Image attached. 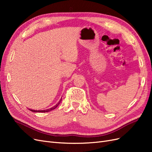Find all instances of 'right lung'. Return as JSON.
I'll use <instances>...</instances> for the list:
<instances>
[{
    "label": "right lung",
    "mask_w": 152,
    "mask_h": 152,
    "mask_svg": "<svg viewBox=\"0 0 152 152\" xmlns=\"http://www.w3.org/2000/svg\"><path fill=\"white\" fill-rule=\"evenodd\" d=\"M61 100H62V99L61 98V99H60V100L59 101V102H58L56 105L54 106V107H51V108H49V109H47V110H30V111L33 112H42V113H44V112H50V111H51V110H54L55 108H56L58 107V106L59 105V104L61 103Z\"/></svg>",
    "instance_id": "1"
}]
</instances>
